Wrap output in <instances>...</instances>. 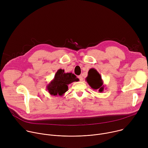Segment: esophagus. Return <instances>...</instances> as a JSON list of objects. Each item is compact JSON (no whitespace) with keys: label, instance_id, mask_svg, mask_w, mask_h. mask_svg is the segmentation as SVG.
Segmentation results:
<instances>
[{"label":"esophagus","instance_id":"obj_1","mask_svg":"<svg viewBox=\"0 0 148 148\" xmlns=\"http://www.w3.org/2000/svg\"><path fill=\"white\" fill-rule=\"evenodd\" d=\"M78 78L79 79V81H83V77H82V75H79V76L78 77Z\"/></svg>","mask_w":148,"mask_h":148}]
</instances>
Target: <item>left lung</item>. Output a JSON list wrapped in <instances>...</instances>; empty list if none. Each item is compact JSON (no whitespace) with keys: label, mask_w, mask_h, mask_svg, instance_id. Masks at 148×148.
Masks as SVG:
<instances>
[{"label":"left lung","mask_w":148,"mask_h":148,"mask_svg":"<svg viewBox=\"0 0 148 148\" xmlns=\"http://www.w3.org/2000/svg\"><path fill=\"white\" fill-rule=\"evenodd\" d=\"M86 80L93 90H98L99 92L103 91L104 85L101 75L95 69H91L88 71Z\"/></svg>","instance_id":"1"}]
</instances>
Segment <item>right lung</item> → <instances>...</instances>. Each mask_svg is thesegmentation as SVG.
<instances>
[{"label":"right lung","instance_id":"add662e5","mask_svg":"<svg viewBox=\"0 0 148 148\" xmlns=\"http://www.w3.org/2000/svg\"><path fill=\"white\" fill-rule=\"evenodd\" d=\"M78 80L79 79L71 72L66 73L64 70L59 69L46 88L50 95L62 96L68 91V85Z\"/></svg>","mask_w":148,"mask_h":148}]
</instances>
